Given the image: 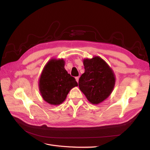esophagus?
<instances>
[{
  "mask_svg": "<svg viewBox=\"0 0 150 150\" xmlns=\"http://www.w3.org/2000/svg\"><path fill=\"white\" fill-rule=\"evenodd\" d=\"M76 81H77V83H78L79 82V76H78V77H76Z\"/></svg>",
  "mask_w": 150,
  "mask_h": 150,
  "instance_id": "1",
  "label": "esophagus"
}]
</instances>
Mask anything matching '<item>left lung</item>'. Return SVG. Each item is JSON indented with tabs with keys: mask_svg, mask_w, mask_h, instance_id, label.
I'll list each match as a JSON object with an SVG mask.
<instances>
[{
	"mask_svg": "<svg viewBox=\"0 0 150 150\" xmlns=\"http://www.w3.org/2000/svg\"><path fill=\"white\" fill-rule=\"evenodd\" d=\"M85 72L79 79V87L88 101L99 104L111 94L115 83L114 73L99 57L83 61Z\"/></svg>",
	"mask_w": 150,
	"mask_h": 150,
	"instance_id": "1",
	"label": "left lung"
}]
</instances>
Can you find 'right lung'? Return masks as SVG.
I'll list each match as a JSON object with an SVG mask.
<instances>
[{"label": "right lung", "instance_id": "obj_1", "mask_svg": "<svg viewBox=\"0 0 150 150\" xmlns=\"http://www.w3.org/2000/svg\"><path fill=\"white\" fill-rule=\"evenodd\" d=\"M63 59L50 61L44 67L39 80V89L48 103L58 105L64 101L69 91L78 86L74 77L64 69Z\"/></svg>", "mask_w": 150, "mask_h": 150}]
</instances>
